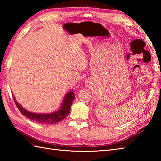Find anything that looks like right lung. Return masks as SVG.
<instances>
[{"instance_id": "obj_1", "label": "right lung", "mask_w": 161, "mask_h": 161, "mask_svg": "<svg viewBox=\"0 0 161 161\" xmlns=\"http://www.w3.org/2000/svg\"><path fill=\"white\" fill-rule=\"evenodd\" d=\"M75 98V95L73 91L69 92V93L65 96L63 104L61 106L59 110L58 111L53 113V114H36L32 112H29L28 111H26L25 108L20 107V105L16 101L14 97V100L15 102V104L17 108L19 109L20 112L23 115L26 116L28 118L32 119V120L36 122L41 123V124L50 125L56 124V123L63 120V119L69 114V113L70 111L71 104L73 103Z\"/></svg>"}]
</instances>
